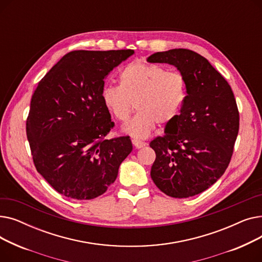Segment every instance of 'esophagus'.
Wrapping results in <instances>:
<instances>
[{
  "mask_svg": "<svg viewBox=\"0 0 262 262\" xmlns=\"http://www.w3.org/2000/svg\"><path fill=\"white\" fill-rule=\"evenodd\" d=\"M132 142H133V144L135 145L136 148H141V147L145 146V144H146L145 142H143V141H141L139 139H133Z\"/></svg>",
  "mask_w": 262,
  "mask_h": 262,
  "instance_id": "34e87169",
  "label": "esophagus"
}]
</instances>
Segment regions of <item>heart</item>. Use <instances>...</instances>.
I'll use <instances>...</instances> for the list:
<instances>
[{
  "label": "heart",
  "mask_w": 262,
  "mask_h": 262,
  "mask_svg": "<svg viewBox=\"0 0 262 262\" xmlns=\"http://www.w3.org/2000/svg\"><path fill=\"white\" fill-rule=\"evenodd\" d=\"M187 79L180 71H169L157 63L135 61L122 69L119 86L107 85L102 101L121 123L138 114L125 130L137 138L150 134L156 123L164 125L180 116L187 99Z\"/></svg>",
  "instance_id": "b5f03b06"
}]
</instances>
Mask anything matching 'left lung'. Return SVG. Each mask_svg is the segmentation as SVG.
<instances>
[{
	"mask_svg": "<svg viewBox=\"0 0 262 262\" xmlns=\"http://www.w3.org/2000/svg\"><path fill=\"white\" fill-rule=\"evenodd\" d=\"M148 62L175 66L187 79L181 115L166 133L149 142L156 153L150 177L164 194L196 195L227 169L239 132V110L226 79L198 54L187 49L157 52Z\"/></svg>",
	"mask_w": 262,
	"mask_h": 262,
	"instance_id": "obj_1",
	"label": "left lung"
}]
</instances>
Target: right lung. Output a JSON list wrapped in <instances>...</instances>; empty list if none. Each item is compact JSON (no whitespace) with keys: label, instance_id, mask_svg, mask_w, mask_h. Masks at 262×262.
Listing matches in <instances>:
<instances>
[{"label":"right lung","instance_id":"right-lung-1","mask_svg":"<svg viewBox=\"0 0 262 262\" xmlns=\"http://www.w3.org/2000/svg\"><path fill=\"white\" fill-rule=\"evenodd\" d=\"M134 50L66 54L35 89L26 136L36 170L58 193L92 200L105 193L132 152L129 136L105 139L115 127L102 101L104 78Z\"/></svg>","mask_w":262,"mask_h":262}]
</instances>
